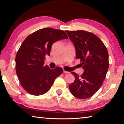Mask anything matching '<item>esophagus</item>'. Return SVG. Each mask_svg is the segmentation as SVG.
<instances>
[{
	"label": "esophagus",
	"instance_id": "esophagus-1",
	"mask_svg": "<svg viewBox=\"0 0 124 124\" xmlns=\"http://www.w3.org/2000/svg\"><path fill=\"white\" fill-rule=\"evenodd\" d=\"M63 73H64V74H67V73H68L69 72H67V71H66V70H63Z\"/></svg>",
	"mask_w": 124,
	"mask_h": 124
}]
</instances>
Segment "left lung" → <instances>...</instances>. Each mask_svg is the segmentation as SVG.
<instances>
[{"mask_svg": "<svg viewBox=\"0 0 124 124\" xmlns=\"http://www.w3.org/2000/svg\"><path fill=\"white\" fill-rule=\"evenodd\" d=\"M74 44L76 58L80 59L84 73L79 77L72 72L75 80L69 85L72 95L80 99L93 96L103 84L109 68L107 49L93 33L84 31H66Z\"/></svg>", "mask_w": 124, "mask_h": 124, "instance_id": "obj_1", "label": "left lung"}]
</instances>
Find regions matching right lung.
Returning a JSON list of instances; mask_svg holds the SVG:
<instances>
[{
	"label": "right lung",
	"mask_w": 124,
	"mask_h": 124,
	"mask_svg": "<svg viewBox=\"0 0 124 124\" xmlns=\"http://www.w3.org/2000/svg\"><path fill=\"white\" fill-rule=\"evenodd\" d=\"M67 39L63 31L45 28L33 33L23 42L16 56V71L21 85L28 93L34 96L45 93L62 74L61 68L50 69L45 66L44 61L54 43Z\"/></svg>",
	"instance_id": "1"
}]
</instances>
